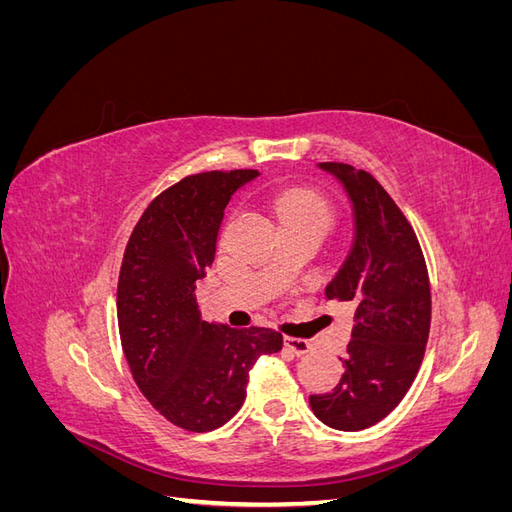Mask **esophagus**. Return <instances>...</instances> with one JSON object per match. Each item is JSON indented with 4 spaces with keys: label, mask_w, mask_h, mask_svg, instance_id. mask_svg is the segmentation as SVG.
Returning <instances> with one entry per match:
<instances>
[{
    "label": "esophagus",
    "mask_w": 512,
    "mask_h": 512,
    "mask_svg": "<svg viewBox=\"0 0 512 512\" xmlns=\"http://www.w3.org/2000/svg\"><path fill=\"white\" fill-rule=\"evenodd\" d=\"M284 346L288 350H292L297 356H303V354L312 350V342H307V339H301V337H290V335L284 337Z\"/></svg>",
    "instance_id": "esophagus-1"
}]
</instances>
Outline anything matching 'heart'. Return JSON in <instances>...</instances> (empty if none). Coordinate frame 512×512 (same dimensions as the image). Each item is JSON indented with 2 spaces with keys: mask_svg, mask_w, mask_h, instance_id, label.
I'll use <instances>...</instances> for the list:
<instances>
[{
  "mask_svg": "<svg viewBox=\"0 0 512 512\" xmlns=\"http://www.w3.org/2000/svg\"><path fill=\"white\" fill-rule=\"evenodd\" d=\"M273 211L286 226L314 228L324 237L335 222V207L327 194L316 188H288L273 196Z\"/></svg>",
  "mask_w": 512,
  "mask_h": 512,
  "instance_id": "b5f03b06",
  "label": "heart"
}]
</instances>
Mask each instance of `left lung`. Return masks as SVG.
I'll list each match as a JSON object with an SVG mask.
<instances>
[{
    "instance_id": "obj_1",
    "label": "left lung",
    "mask_w": 512,
    "mask_h": 512,
    "mask_svg": "<svg viewBox=\"0 0 512 512\" xmlns=\"http://www.w3.org/2000/svg\"><path fill=\"white\" fill-rule=\"evenodd\" d=\"M354 209V241L327 299L354 307L352 339L339 356L344 374L331 393L309 395L324 425L361 431L393 412L423 363L431 290L421 245L395 200L367 170L322 162Z\"/></svg>"
}]
</instances>
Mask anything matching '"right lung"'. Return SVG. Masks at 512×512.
Instances as JSON below:
<instances>
[{"label": "right lung", "instance_id": "1", "mask_svg": "<svg viewBox=\"0 0 512 512\" xmlns=\"http://www.w3.org/2000/svg\"><path fill=\"white\" fill-rule=\"evenodd\" d=\"M254 177L247 168L183 177L151 200L123 252L117 322L132 378L166 421L196 433L228 423L258 356L284 346L275 329L205 322L194 294L230 196Z\"/></svg>", "mask_w": 512, "mask_h": 512}]
</instances>
